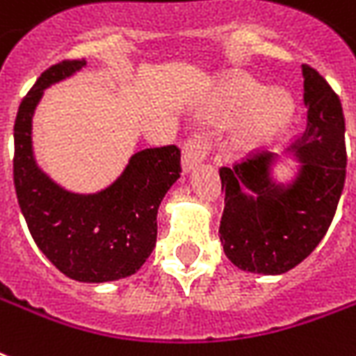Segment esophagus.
<instances>
[{
	"label": "esophagus",
	"mask_w": 356,
	"mask_h": 356,
	"mask_svg": "<svg viewBox=\"0 0 356 356\" xmlns=\"http://www.w3.org/2000/svg\"><path fill=\"white\" fill-rule=\"evenodd\" d=\"M209 151H211V142H209L207 138H203L200 134L192 136L188 142L183 145V160H181L183 172H192L207 156Z\"/></svg>",
	"instance_id": "1"
}]
</instances>
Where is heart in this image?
Segmentation results:
<instances>
[{"label": "heart", "instance_id": "heart-1", "mask_svg": "<svg viewBox=\"0 0 356 356\" xmlns=\"http://www.w3.org/2000/svg\"><path fill=\"white\" fill-rule=\"evenodd\" d=\"M222 119L244 118L232 140L237 154H250L286 134L295 119V100L284 91H267L250 78H233L216 100Z\"/></svg>", "mask_w": 356, "mask_h": 356}]
</instances>
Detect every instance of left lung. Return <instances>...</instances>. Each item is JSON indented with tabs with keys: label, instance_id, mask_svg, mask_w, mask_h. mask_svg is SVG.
Returning a JSON list of instances; mask_svg holds the SVG:
<instances>
[{
	"label": "left lung",
	"instance_id": "obj_1",
	"mask_svg": "<svg viewBox=\"0 0 356 356\" xmlns=\"http://www.w3.org/2000/svg\"><path fill=\"white\" fill-rule=\"evenodd\" d=\"M305 134L284 153L297 162L291 181L278 183V154H256L222 168L220 241L227 259L246 273L284 275L321 243L346 183V123L338 95L316 69L302 65Z\"/></svg>",
	"mask_w": 356,
	"mask_h": 356
}]
</instances>
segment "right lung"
Returning a JSON list of instances; mask_svg holds the SVG:
<instances>
[{
    "label": "right lung",
    "mask_w": 356,
    "mask_h": 356,
    "mask_svg": "<svg viewBox=\"0 0 356 356\" xmlns=\"http://www.w3.org/2000/svg\"><path fill=\"white\" fill-rule=\"evenodd\" d=\"M86 61L44 70L24 97L15 121V188L39 250L72 280L102 284L140 270L156 243V213L181 177L175 145L130 156L115 181L93 194L70 192L50 179L33 153V113L44 89L70 78Z\"/></svg>",
    "instance_id": "obj_1"
}]
</instances>
